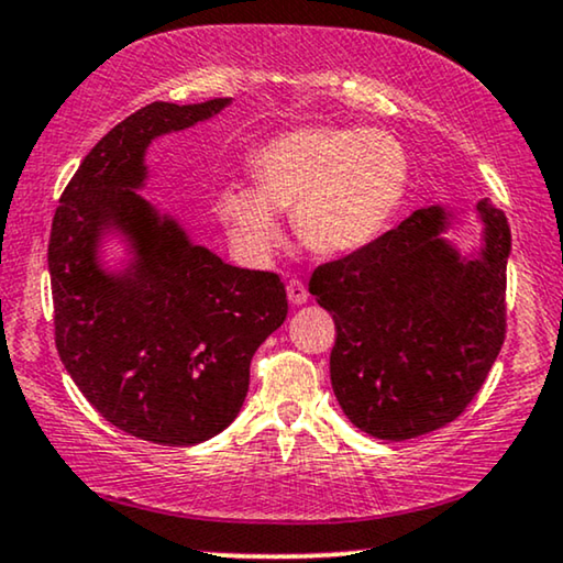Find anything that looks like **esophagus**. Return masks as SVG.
I'll use <instances>...</instances> for the list:
<instances>
[{
    "instance_id": "esophagus-1",
    "label": "esophagus",
    "mask_w": 563,
    "mask_h": 563,
    "mask_svg": "<svg viewBox=\"0 0 563 563\" xmlns=\"http://www.w3.org/2000/svg\"><path fill=\"white\" fill-rule=\"evenodd\" d=\"M288 301L294 306H303L306 301H309V290H306V286L301 280H288Z\"/></svg>"
}]
</instances>
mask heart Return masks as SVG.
I'll use <instances>...</instances> for the list:
<instances>
[{
	"label": "heart",
	"instance_id": "obj_1",
	"mask_svg": "<svg viewBox=\"0 0 563 563\" xmlns=\"http://www.w3.org/2000/svg\"><path fill=\"white\" fill-rule=\"evenodd\" d=\"M254 187L229 185L216 213L244 257L280 244L277 213H294L296 236L321 257L352 254L384 234L409 192V156L391 133L303 125L252 154Z\"/></svg>",
	"mask_w": 563,
	"mask_h": 563
}]
</instances>
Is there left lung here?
<instances>
[{
  "mask_svg": "<svg viewBox=\"0 0 563 563\" xmlns=\"http://www.w3.org/2000/svg\"><path fill=\"white\" fill-rule=\"evenodd\" d=\"M482 246L463 254L443 236L455 213L419 208L347 257L313 269L309 290L332 313L329 373L357 430L409 440L463 415L505 342V213L478 200Z\"/></svg>",
  "mask_w": 563,
  "mask_h": 563,
  "instance_id": "8db88e82",
  "label": "left lung"
}]
</instances>
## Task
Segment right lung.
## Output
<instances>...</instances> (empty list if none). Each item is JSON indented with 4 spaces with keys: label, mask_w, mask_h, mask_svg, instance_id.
Here are the masks:
<instances>
[{
    "label": "right lung",
    "mask_w": 563,
    "mask_h": 563,
    "mask_svg": "<svg viewBox=\"0 0 563 563\" xmlns=\"http://www.w3.org/2000/svg\"><path fill=\"white\" fill-rule=\"evenodd\" d=\"M152 102L97 141L58 200L48 242L56 350L87 401L133 438L195 445L234 422L250 363L288 317L275 273L244 269L192 244L146 187V148L229 108ZM120 235L130 260L101 262Z\"/></svg>",
    "instance_id": "1"
}]
</instances>
